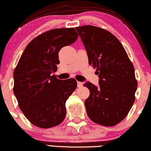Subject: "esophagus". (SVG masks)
I'll use <instances>...</instances> for the list:
<instances>
[{
	"label": "esophagus",
	"instance_id": "esophagus-1",
	"mask_svg": "<svg viewBox=\"0 0 151 151\" xmlns=\"http://www.w3.org/2000/svg\"><path fill=\"white\" fill-rule=\"evenodd\" d=\"M77 86H78V87H81V86H83V83H82V82H80V81H78Z\"/></svg>",
	"mask_w": 151,
	"mask_h": 151
}]
</instances>
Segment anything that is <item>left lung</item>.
<instances>
[{"label": "left lung", "mask_w": 151, "mask_h": 151, "mask_svg": "<svg viewBox=\"0 0 151 151\" xmlns=\"http://www.w3.org/2000/svg\"><path fill=\"white\" fill-rule=\"evenodd\" d=\"M89 59L96 68L99 86L87 81L89 96L85 101L87 115L98 124L113 126L122 121L135 101L137 81L124 47L109 31L93 25L76 27Z\"/></svg>", "instance_id": "left-lung-1"}]
</instances>
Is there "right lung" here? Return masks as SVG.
<instances>
[{"label":"right lung","instance_id":"1","mask_svg":"<svg viewBox=\"0 0 151 151\" xmlns=\"http://www.w3.org/2000/svg\"><path fill=\"white\" fill-rule=\"evenodd\" d=\"M77 38L73 28L46 31L28 43L14 69V94L25 117L34 126L51 128L65 118V102L77 82L73 78L59 80L52 73L60 62L59 50Z\"/></svg>","mask_w":151,"mask_h":151}]
</instances>
